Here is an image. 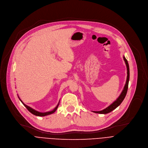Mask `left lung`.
<instances>
[{
	"label": "left lung",
	"instance_id": "8db88e82",
	"mask_svg": "<svg viewBox=\"0 0 148 148\" xmlns=\"http://www.w3.org/2000/svg\"><path fill=\"white\" fill-rule=\"evenodd\" d=\"M124 60L125 61L126 66H127V80H126V82H125V84L123 90L121 92V93L120 94V95L119 96V97L117 98L116 99V101H115L112 104H111L109 106H108L105 109L100 111H93V112L95 113H97V114H106L109 113L111 111H112L114 110H115L116 108H117L119 106L121 102L123 101V100L124 99V98L126 96L127 92V89H128V86H129V78H130V70H129V64H128L127 60L125 59V56H123Z\"/></svg>",
	"mask_w": 148,
	"mask_h": 148
}]
</instances>
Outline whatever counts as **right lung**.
Wrapping results in <instances>:
<instances>
[{"mask_svg":"<svg viewBox=\"0 0 148 148\" xmlns=\"http://www.w3.org/2000/svg\"><path fill=\"white\" fill-rule=\"evenodd\" d=\"M19 100L21 101V102L23 103V105L26 107L27 109L29 112H30L32 114H34V115H36V116H43L48 115H50V114H52L54 113V112L56 111V110H57V108H58V106H59V103H60V102H59V103H58V104L57 105V106L54 108V109H53L52 111H48V112H38V111H36L35 110L33 109V108H32L31 107H29V106L26 105L25 104H24V103L22 102V101H21L20 99H19Z\"/></svg>","mask_w":148,"mask_h":148,"instance_id":"obj_1","label":"right lung"}]
</instances>
